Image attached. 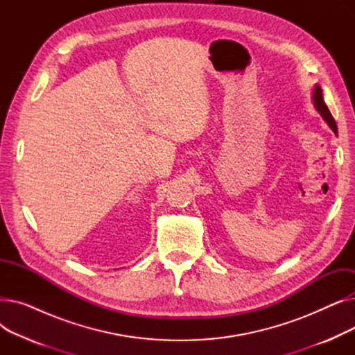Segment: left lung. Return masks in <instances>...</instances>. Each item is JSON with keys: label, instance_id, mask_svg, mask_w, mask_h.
<instances>
[{"label": "left lung", "instance_id": "obj_1", "mask_svg": "<svg viewBox=\"0 0 355 355\" xmlns=\"http://www.w3.org/2000/svg\"><path fill=\"white\" fill-rule=\"evenodd\" d=\"M312 99H313V106H315V109L320 112V115L324 118V121L328 123V126L334 130V134L337 135V134H338L337 123H335V121H334V118H332V115H331V112H329L328 106H327L325 102H324L322 89H321L318 85H315V87H313Z\"/></svg>", "mask_w": 355, "mask_h": 355}]
</instances>
